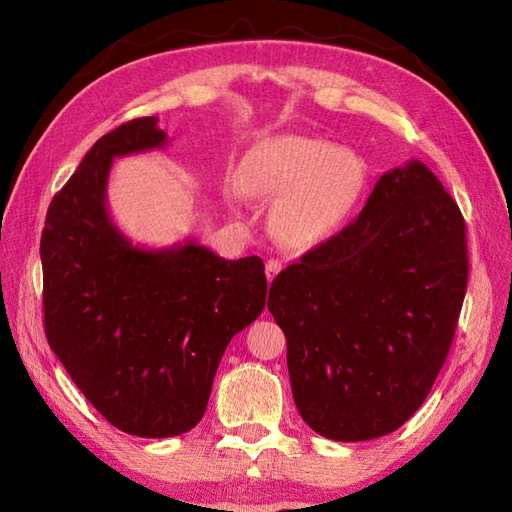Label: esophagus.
<instances>
[{
    "instance_id": "obj_1",
    "label": "esophagus",
    "mask_w": 512,
    "mask_h": 512,
    "mask_svg": "<svg viewBox=\"0 0 512 512\" xmlns=\"http://www.w3.org/2000/svg\"><path fill=\"white\" fill-rule=\"evenodd\" d=\"M279 270H281L279 259H268V262H266V277H268V281H273L279 275Z\"/></svg>"
}]
</instances>
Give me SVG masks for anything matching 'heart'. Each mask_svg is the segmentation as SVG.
<instances>
[{
  "mask_svg": "<svg viewBox=\"0 0 512 512\" xmlns=\"http://www.w3.org/2000/svg\"><path fill=\"white\" fill-rule=\"evenodd\" d=\"M253 198H277L273 228L281 242L306 248L339 231L367 187V162L328 140L284 134L255 145L235 173ZM242 193L231 191L239 200Z\"/></svg>",
  "mask_w": 512,
  "mask_h": 512,
  "instance_id": "b5f03b06",
  "label": "heart"
}]
</instances>
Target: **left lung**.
Returning a JSON list of instances; mask_svg holds the SVG:
<instances>
[{
  "label": "left lung",
  "mask_w": 512,
  "mask_h": 512,
  "mask_svg": "<svg viewBox=\"0 0 512 512\" xmlns=\"http://www.w3.org/2000/svg\"><path fill=\"white\" fill-rule=\"evenodd\" d=\"M466 279L464 217L436 173H383L352 224L270 284L308 427L339 442L402 427L447 361Z\"/></svg>",
  "instance_id": "left-lung-1"
}]
</instances>
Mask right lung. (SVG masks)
I'll return each instance as SVG.
<instances>
[{"label": "right lung", "instance_id": "right-lung-1", "mask_svg": "<svg viewBox=\"0 0 512 512\" xmlns=\"http://www.w3.org/2000/svg\"><path fill=\"white\" fill-rule=\"evenodd\" d=\"M165 145L156 116L96 140L41 233L52 352L94 409L138 438L180 436L202 420L226 345L268 292L259 257L228 262L195 239L149 250L118 231L107 213L112 160Z\"/></svg>", "mask_w": 512, "mask_h": 512}]
</instances>
